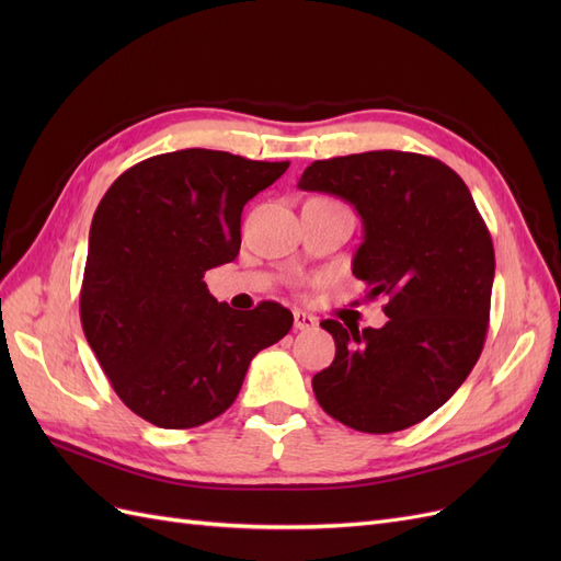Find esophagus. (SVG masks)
Returning <instances> with one entry per match:
<instances>
[{
  "instance_id": "esophagus-1",
  "label": "esophagus",
  "mask_w": 561,
  "mask_h": 561,
  "mask_svg": "<svg viewBox=\"0 0 561 561\" xmlns=\"http://www.w3.org/2000/svg\"><path fill=\"white\" fill-rule=\"evenodd\" d=\"M318 325V318L307 311H295V330H313Z\"/></svg>"
}]
</instances>
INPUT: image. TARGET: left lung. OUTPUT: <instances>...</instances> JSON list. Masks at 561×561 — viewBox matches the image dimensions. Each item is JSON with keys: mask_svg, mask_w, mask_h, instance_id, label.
Here are the masks:
<instances>
[{"mask_svg": "<svg viewBox=\"0 0 561 561\" xmlns=\"http://www.w3.org/2000/svg\"><path fill=\"white\" fill-rule=\"evenodd\" d=\"M299 186L348 201L363 217L353 274L381 297L383 328L322 320L334 363L313 377L332 419L360 433H396L439 410L484 348L494 243L466 182L414 151H363L313 161Z\"/></svg>", "mask_w": 561, "mask_h": 561, "instance_id": "8db88e82", "label": "left lung"}]
</instances>
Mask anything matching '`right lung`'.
<instances>
[{
  "label": "right lung",
  "mask_w": 561,
  "mask_h": 561,
  "mask_svg": "<svg viewBox=\"0 0 561 561\" xmlns=\"http://www.w3.org/2000/svg\"><path fill=\"white\" fill-rule=\"evenodd\" d=\"M290 161L180 149L118 175L93 215L79 316L114 393L159 428H196L225 414L250 360L293 328L260 301L219 304L203 280L241 250L243 206Z\"/></svg>",
  "instance_id": "1"
}]
</instances>
